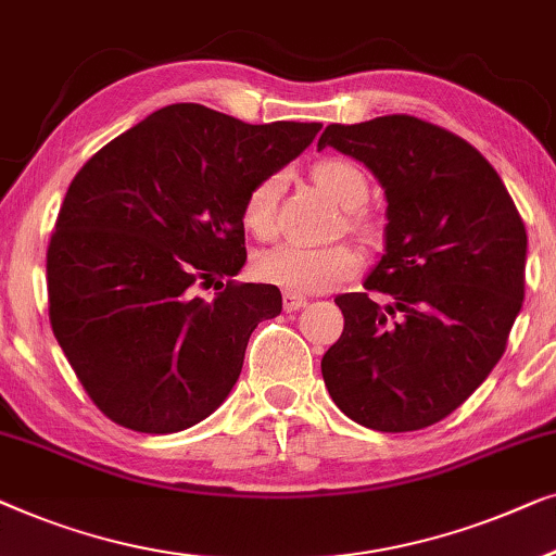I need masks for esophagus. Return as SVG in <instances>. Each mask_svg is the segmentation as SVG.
I'll return each mask as SVG.
<instances>
[{
	"label": "esophagus",
	"mask_w": 556,
	"mask_h": 556,
	"mask_svg": "<svg viewBox=\"0 0 556 556\" xmlns=\"http://www.w3.org/2000/svg\"><path fill=\"white\" fill-rule=\"evenodd\" d=\"M281 304H285V309H287V312L302 309L304 304H307V296H302V294H292V292H285V296H281Z\"/></svg>",
	"instance_id": "1"
}]
</instances>
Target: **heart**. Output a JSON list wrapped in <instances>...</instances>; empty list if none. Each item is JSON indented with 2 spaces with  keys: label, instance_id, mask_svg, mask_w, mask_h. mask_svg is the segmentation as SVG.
<instances>
[{
  "label": "heart",
  "instance_id": "obj_1",
  "mask_svg": "<svg viewBox=\"0 0 556 556\" xmlns=\"http://www.w3.org/2000/svg\"><path fill=\"white\" fill-rule=\"evenodd\" d=\"M312 178L325 193L348 211V226L357 233H372V224L359 214L357 206L367 199V176L357 163L348 159H323L312 168ZM277 201L279 176H267L247 193L241 222L256 239H271L277 231ZM359 260L357 249L350 244L334 247H300L277 244L262 252L254 260L256 277L269 281L292 294L325 292L338 287L340 281L357 275Z\"/></svg>",
  "mask_w": 556,
  "mask_h": 556
}]
</instances>
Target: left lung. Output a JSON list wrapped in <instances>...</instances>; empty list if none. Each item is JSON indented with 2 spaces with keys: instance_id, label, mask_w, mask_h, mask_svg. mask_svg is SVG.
Here are the masks:
<instances>
[{
  "instance_id": "obj_1",
  "label": "left lung",
  "mask_w": 556,
  "mask_h": 556,
  "mask_svg": "<svg viewBox=\"0 0 556 556\" xmlns=\"http://www.w3.org/2000/svg\"><path fill=\"white\" fill-rule=\"evenodd\" d=\"M325 146L363 161L388 199L386 254L365 292L334 300L345 327L323 357L325 386L359 426L420 431L502 359L523 302L527 229L491 163L441 125L413 115L332 123Z\"/></svg>"
}]
</instances>
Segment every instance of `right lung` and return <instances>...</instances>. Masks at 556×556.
Returning <instances> with one entry per match:
<instances>
[{
	"instance_id": "1",
	"label": "right lung",
	"mask_w": 556,
	"mask_h": 556,
	"mask_svg": "<svg viewBox=\"0 0 556 556\" xmlns=\"http://www.w3.org/2000/svg\"><path fill=\"white\" fill-rule=\"evenodd\" d=\"M319 128L176 103L77 170L47 247L50 325L113 424L176 433L231 393L254 327L281 312L275 285L231 279L247 262L241 208Z\"/></svg>"
}]
</instances>
